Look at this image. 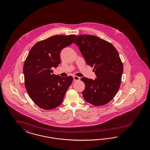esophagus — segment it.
I'll list each match as a JSON object with an SVG mask.
<instances>
[{
  "label": "esophagus",
  "mask_w": 150,
  "mask_h": 150,
  "mask_svg": "<svg viewBox=\"0 0 150 150\" xmlns=\"http://www.w3.org/2000/svg\"><path fill=\"white\" fill-rule=\"evenodd\" d=\"M74 81H79V80H80V77H78L77 76H74Z\"/></svg>",
  "instance_id": "34e87169"
}]
</instances>
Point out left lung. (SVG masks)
I'll list each match as a JSON object with an SVG mask.
<instances>
[{
    "label": "left lung",
    "instance_id": "obj_1",
    "mask_svg": "<svg viewBox=\"0 0 150 150\" xmlns=\"http://www.w3.org/2000/svg\"><path fill=\"white\" fill-rule=\"evenodd\" d=\"M80 50L87 64L93 67L97 78L82 77L85 84L82 95L91 105H106L119 89L123 65L118 52L113 45L93 35L77 36L74 42Z\"/></svg>",
    "mask_w": 150,
    "mask_h": 150
}]
</instances>
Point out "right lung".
Masks as SVG:
<instances>
[{
	"instance_id": "1",
	"label": "right lung",
	"mask_w": 150,
	"mask_h": 150,
	"mask_svg": "<svg viewBox=\"0 0 150 150\" xmlns=\"http://www.w3.org/2000/svg\"><path fill=\"white\" fill-rule=\"evenodd\" d=\"M76 35H56L40 41L30 50L23 71L25 86L30 98L40 108L53 109L61 105L73 77H61L52 68L60 63V54L71 45Z\"/></svg>"
}]
</instances>
